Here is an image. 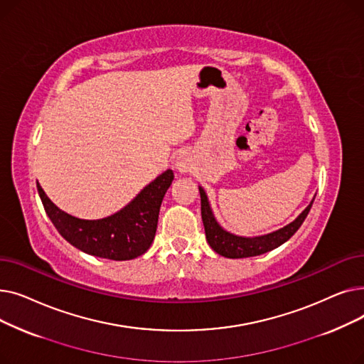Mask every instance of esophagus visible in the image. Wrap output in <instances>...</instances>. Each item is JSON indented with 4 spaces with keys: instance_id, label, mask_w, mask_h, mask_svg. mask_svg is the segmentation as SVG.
I'll list each match as a JSON object with an SVG mask.
<instances>
[{
    "instance_id": "obj_1",
    "label": "esophagus",
    "mask_w": 364,
    "mask_h": 364,
    "mask_svg": "<svg viewBox=\"0 0 364 364\" xmlns=\"http://www.w3.org/2000/svg\"><path fill=\"white\" fill-rule=\"evenodd\" d=\"M176 168L180 172H190V171H192L193 159H192V156H190V153H187V151L180 153V155L177 156V161H176Z\"/></svg>"
}]
</instances>
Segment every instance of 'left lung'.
I'll use <instances>...</instances> for the list:
<instances>
[{
	"mask_svg": "<svg viewBox=\"0 0 364 364\" xmlns=\"http://www.w3.org/2000/svg\"><path fill=\"white\" fill-rule=\"evenodd\" d=\"M199 193H200V213H202L206 240L217 254L225 258L257 257V255L276 250L277 246L283 245L286 240H289L296 233L304 220L307 218L311 205L314 202L313 199L311 203L296 217V220H294L288 225H284L283 228H279V230L273 233L257 236V237H242L224 230V228L217 223L211 211V206H209L205 190L202 187H199Z\"/></svg>",
	"mask_w": 364,
	"mask_h": 364,
	"instance_id": "obj_1",
	"label": "left lung"
}]
</instances>
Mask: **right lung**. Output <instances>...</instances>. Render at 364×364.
I'll list each match as a JSON object with an SVG mask.
<instances>
[{
    "label": "right lung",
    "mask_w": 364,
    "mask_h": 364,
    "mask_svg": "<svg viewBox=\"0 0 364 364\" xmlns=\"http://www.w3.org/2000/svg\"><path fill=\"white\" fill-rule=\"evenodd\" d=\"M174 172L166 169L146 186L119 213L102 220H80L57 208L36 183L38 193L54 227L80 251L113 261L143 255L155 239L159 209Z\"/></svg>",
    "instance_id": "obj_1"
}]
</instances>
